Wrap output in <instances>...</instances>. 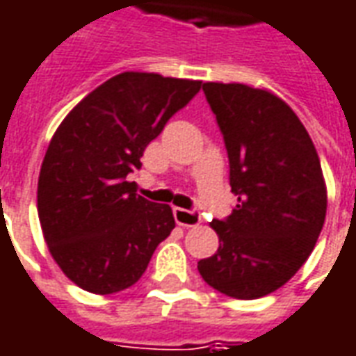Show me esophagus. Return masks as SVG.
I'll use <instances>...</instances> for the list:
<instances>
[{
    "mask_svg": "<svg viewBox=\"0 0 356 356\" xmlns=\"http://www.w3.org/2000/svg\"><path fill=\"white\" fill-rule=\"evenodd\" d=\"M173 218L177 221L179 225H183V227H196V225H200V213L193 212V210H185V208H175L173 210Z\"/></svg>",
    "mask_w": 356,
    "mask_h": 356,
    "instance_id": "esophagus-1",
    "label": "esophagus"
}]
</instances>
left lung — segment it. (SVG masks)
I'll return each mask as SVG.
<instances>
[{
	"label": "left lung",
	"instance_id": "obj_1",
	"mask_svg": "<svg viewBox=\"0 0 356 356\" xmlns=\"http://www.w3.org/2000/svg\"><path fill=\"white\" fill-rule=\"evenodd\" d=\"M229 156L237 204L210 223L220 248L198 262L210 287L260 299L289 282L324 227L327 188L316 148L285 102L243 83H204Z\"/></svg>",
	"mask_w": 356,
	"mask_h": 356
}]
</instances>
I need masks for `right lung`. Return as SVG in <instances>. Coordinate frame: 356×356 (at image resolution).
Returning a JSON list of instances; mask_svg holds the SVG:
<instances>
[{
    "mask_svg": "<svg viewBox=\"0 0 356 356\" xmlns=\"http://www.w3.org/2000/svg\"><path fill=\"white\" fill-rule=\"evenodd\" d=\"M202 81L125 71L84 96L49 140L38 177V218L49 254L94 295L135 285L175 227L170 204L127 181L144 148Z\"/></svg>",
    "mask_w": 356,
    "mask_h": 356,
    "instance_id": "right-lung-1",
    "label": "right lung"
}]
</instances>
